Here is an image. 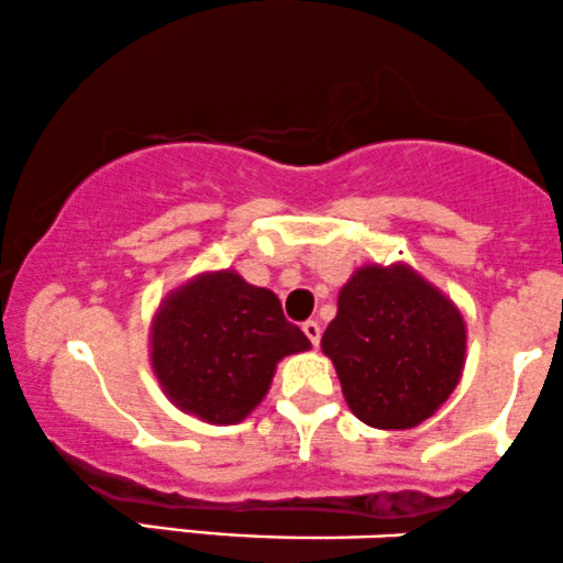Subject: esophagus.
<instances>
[{"instance_id": "obj_1", "label": "esophagus", "mask_w": 563, "mask_h": 563, "mask_svg": "<svg viewBox=\"0 0 563 563\" xmlns=\"http://www.w3.org/2000/svg\"><path fill=\"white\" fill-rule=\"evenodd\" d=\"M302 332H306L308 340L319 347V342H321V323L319 321H306L302 323Z\"/></svg>"}]
</instances>
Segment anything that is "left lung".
Returning <instances> with one entry per match:
<instances>
[{"instance_id": "left-lung-1", "label": "left lung", "mask_w": 563, "mask_h": 563, "mask_svg": "<svg viewBox=\"0 0 563 563\" xmlns=\"http://www.w3.org/2000/svg\"><path fill=\"white\" fill-rule=\"evenodd\" d=\"M321 350L363 424L413 429L459 387L466 321L451 297L408 263H363L340 289Z\"/></svg>"}]
</instances>
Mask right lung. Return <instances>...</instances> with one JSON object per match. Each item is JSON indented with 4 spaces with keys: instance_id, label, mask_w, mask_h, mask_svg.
Instances as JSON below:
<instances>
[{
    "instance_id": "1",
    "label": "right lung",
    "mask_w": 563,
    "mask_h": 563,
    "mask_svg": "<svg viewBox=\"0 0 563 563\" xmlns=\"http://www.w3.org/2000/svg\"><path fill=\"white\" fill-rule=\"evenodd\" d=\"M150 366L178 411L240 424L261 406L282 358L310 350L271 289L234 268L200 271L163 297L150 321Z\"/></svg>"
}]
</instances>
